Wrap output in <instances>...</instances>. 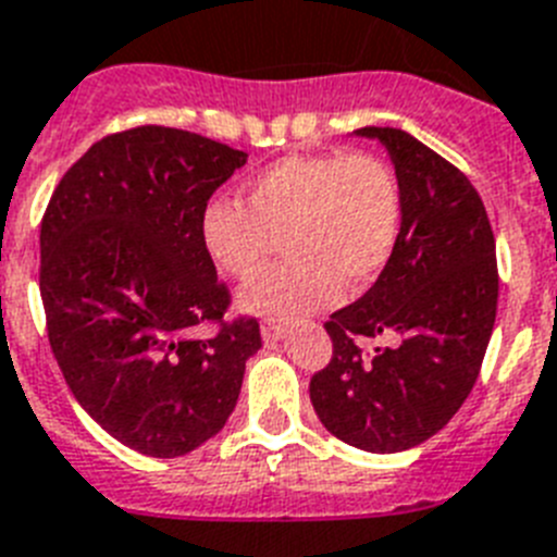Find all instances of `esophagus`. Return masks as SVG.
<instances>
[{
  "instance_id": "1",
  "label": "esophagus",
  "mask_w": 557,
  "mask_h": 557,
  "mask_svg": "<svg viewBox=\"0 0 557 557\" xmlns=\"http://www.w3.org/2000/svg\"><path fill=\"white\" fill-rule=\"evenodd\" d=\"M260 334H263L265 343H277V339H283V336H286V325L277 320H265L263 325H260Z\"/></svg>"
}]
</instances>
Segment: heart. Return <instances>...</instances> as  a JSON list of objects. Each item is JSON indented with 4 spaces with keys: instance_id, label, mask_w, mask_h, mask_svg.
Returning <instances> with one entry per match:
<instances>
[{
    "instance_id": "heart-1",
    "label": "heart",
    "mask_w": 557,
    "mask_h": 557,
    "mask_svg": "<svg viewBox=\"0 0 557 557\" xmlns=\"http://www.w3.org/2000/svg\"><path fill=\"white\" fill-rule=\"evenodd\" d=\"M405 191L396 170L373 152L288 156L243 184V203L209 198L200 243L235 280L255 277L277 251L286 260L243 288V306L288 320L373 286L401 235Z\"/></svg>"
}]
</instances>
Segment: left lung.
Here are the masks:
<instances>
[{"label": "left lung", "mask_w": 557, "mask_h": 557, "mask_svg": "<svg viewBox=\"0 0 557 557\" xmlns=\"http://www.w3.org/2000/svg\"><path fill=\"white\" fill-rule=\"evenodd\" d=\"M385 144L405 191V221L380 280L325 322L334 354L311 376L329 433L368 453H399L450 422L479 380L498 306L495 237L479 191L450 161L394 127ZM359 335L388 345L366 358Z\"/></svg>", "instance_id": "left-lung-1"}]
</instances>
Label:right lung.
Here are the masks:
<instances>
[{"instance_id":"add662e5","label":"right lung","mask_w":557,"mask_h":557,"mask_svg":"<svg viewBox=\"0 0 557 557\" xmlns=\"http://www.w3.org/2000/svg\"><path fill=\"white\" fill-rule=\"evenodd\" d=\"M246 152L175 127L92 144L41 218L39 288L48 339L73 396L112 438L156 459L200 447L226 424L255 317L232 302L200 243V209ZM198 324L219 329L209 341Z\"/></svg>"}]
</instances>
